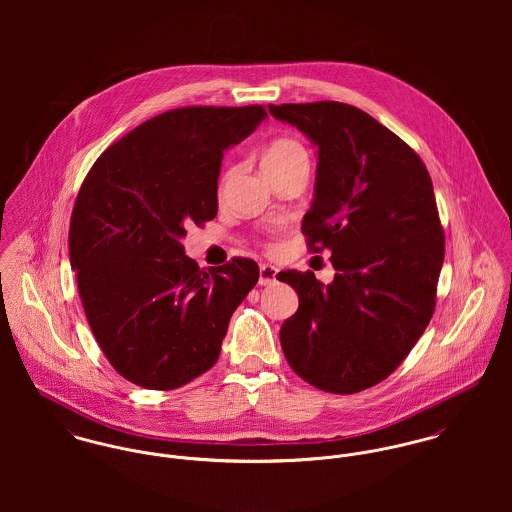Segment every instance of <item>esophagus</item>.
Here are the masks:
<instances>
[{"instance_id": "esophagus-1", "label": "esophagus", "mask_w": 512, "mask_h": 512, "mask_svg": "<svg viewBox=\"0 0 512 512\" xmlns=\"http://www.w3.org/2000/svg\"><path fill=\"white\" fill-rule=\"evenodd\" d=\"M276 276H278V270L274 266L262 264L260 266V280H258V284L260 286H272L276 282Z\"/></svg>"}]
</instances>
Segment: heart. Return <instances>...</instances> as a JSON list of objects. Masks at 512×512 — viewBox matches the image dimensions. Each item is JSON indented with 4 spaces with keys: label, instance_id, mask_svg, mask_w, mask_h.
Wrapping results in <instances>:
<instances>
[{
    "label": "heart",
    "instance_id": "1",
    "mask_svg": "<svg viewBox=\"0 0 512 512\" xmlns=\"http://www.w3.org/2000/svg\"><path fill=\"white\" fill-rule=\"evenodd\" d=\"M290 161H307V151L297 140L280 138L266 149L262 163H290Z\"/></svg>",
    "mask_w": 512,
    "mask_h": 512
}]
</instances>
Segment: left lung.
<instances>
[{
    "mask_svg": "<svg viewBox=\"0 0 512 512\" xmlns=\"http://www.w3.org/2000/svg\"><path fill=\"white\" fill-rule=\"evenodd\" d=\"M270 114L317 146L301 232L337 270L329 286L311 270L276 276L299 295L282 349L311 386L355 394L390 376L434 315L445 256L434 185L420 155L355 106L270 104Z\"/></svg>",
    "mask_w": 512,
    "mask_h": 512,
    "instance_id": "1",
    "label": "left lung"
}]
</instances>
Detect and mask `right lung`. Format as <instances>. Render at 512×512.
I'll return each mask as SVG.
<instances>
[{
    "mask_svg": "<svg viewBox=\"0 0 512 512\" xmlns=\"http://www.w3.org/2000/svg\"><path fill=\"white\" fill-rule=\"evenodd\" d=\"M266 108L185 106L108 147L74 201L69 254L98 347L126 380L179 388L219 361L228 321L260 278L250 258L199 268L185 226L217 217L222 153Z\"/></svg>",
    "mask_w": 512,
    "mask_h": 512,
    "instance_id": "obj_1",
    "label": "right lung"
}]
</instances>
